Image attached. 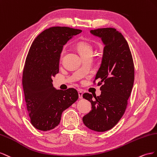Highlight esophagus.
Wrapping results in <instances>:
<instances>
[{
	"label": "esophagus",
	"instance_id": "34e87169",
	"mask_svg": "<svg viewBox=\"0 0 157 157\" xmlns=\"http://www.w3.org/2000/svg\"><path fill=\"white\" fill-rule=\"evenodd\" d=\"M78 95L79 98H83V92L80 90H78Z\"/></svg>",
	"mask_w": 157,
	"mask_h": 157
}]
</instances>
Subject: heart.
<instances>
[{
  "mask_svg": "<svg viewBox=\"0 0 157 157\" xmlns=\"http://www.w3.org/2000/svg\"><path fill=\"white\" fill-rule=\"evenodd\" d=\"M76 47H77V49L79 53L81 54V55H86V54L87 53H92L93 52V47L90 44H89L86 42H79L77 45H76ZM66 52V49L64 48L62 49L61 53H60V56L62 57L64 56Z\"/></svg>",
  "mask_w": 157,
  "mask_h": 157,
  "instance_id": "1",
  "label": "heart"
}]
</instances>
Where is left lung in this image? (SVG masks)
<instances>
[{
	"mask_svg": "<svg viewBox=\"0 0 157 157\" xmlns=\"http://www.w3.org/2000/svg\"><path fill=\"white\" fill-rule=\"evenodd\" d=\"M105 44L103 56L94 83L99 80L100 96L87 93L83 97L91 102V110L83 117L86 126L95 132L109 130L122 117L134 82V64L128 43L114 28L91 30Z\"/></svg>",
	"mask_w": 157,
	"mask_h": 157,
	"instance_id": "8db88e82",
	"label": "left lung"
}]
</instances>
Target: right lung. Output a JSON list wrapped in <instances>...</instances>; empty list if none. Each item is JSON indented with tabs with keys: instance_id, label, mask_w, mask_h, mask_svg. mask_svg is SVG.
Wrapping results in <instances>:
<instances>
[{
	"instance_id": "1",
	"label": "right lung",
	"mask_w": 157,
	"mask_h": 157,
	"mask_svg": "<svg viewBox=\"0 0 157 157\" xmlns=\"http://www.w3.org/2000/svg\"><path fill=\"white\" fill-rule=\"evenodd\" d=\"M82 31L68 27H52L40 33L29 48L22 85L31 123L39 130L48 131L56 127L62 112L78 100L75 89H56L52 78L59 72L63 46Z\"/></svg>"
}]
</instances>
